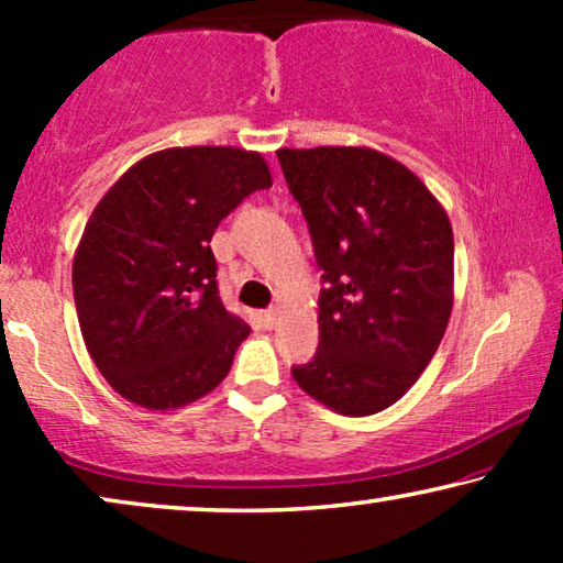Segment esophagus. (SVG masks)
Returning a JSON list of instances; mask_svg holds the SVG:
<instances>
[{
  "instance_id": "obj_1",
  "label": "esophagus",
  "mask_w": 563,
  "mask_h": 563,
  "mask_svg": "<svg viewBox=\"0 0 563 563\" xmlns=\"http://www.w3.org/2000/svg\"><path fill=\"white\" fill-rule=\"evenodd\" d=\"M261 320H264L266 328H274L276 320H279V307H268V310L261 314Z\"/></svg>"
}]
</instances>
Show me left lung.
<instances>
[{"mask_svg": "<svg viewBox=\"0 0 563 563\" xmlns=\"http://www.w3.org/2000/svg\"><path fill=\"white\" fill-rule=\"evenodd\" d=\"M322 272L320 343L291 366L307 395L364 418L418 382L449 325V214L399 161L372 148L276 151Z\"/></svg>", "mask_w": 563, "mask_h": 563, "instance_id": "obj_1", "label": "left lung"}]
</instances>
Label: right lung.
Masks as SVG:
<instances>
[{"label":"right lung","mask_w":563,"mask_h":563,"mask_svg":"<svg viewBox=\"0 0 563 563\" xmlns=\"http://www.w3.org/2000/svg\"><path fill=\"white\" fill-rule=\"evenodd\" d=\"M268 187L261 153L195 145L145 156L99 199L74 256V302L118 395L174 410L225 379L251 328L222 305L210 241Z\"/></svg>","instance_id":"obj_1"}]
</instances>
